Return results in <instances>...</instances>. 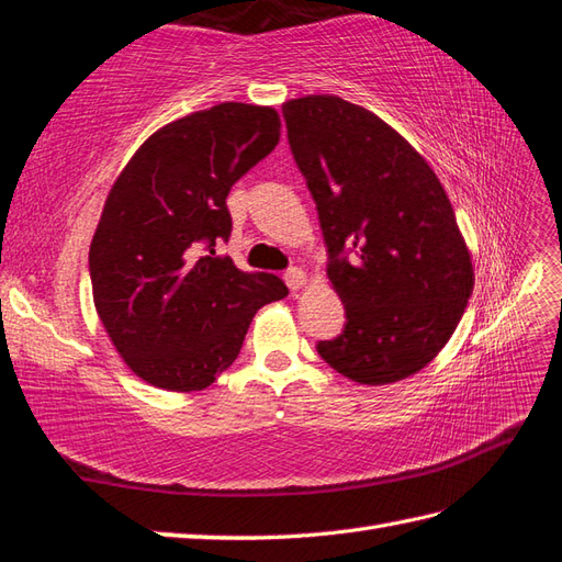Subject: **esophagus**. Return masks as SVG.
I'll use <instances>...</instances> for the list:
<instances>
[{
  "instance_id": "esophagus-1",
  "label": "esophagus",
  "mask_w": 562,
  "mask_h": 562,
  "mask_svg": "<svg viewBox=\"0 0 562 562\" xmlns=\"http://www.w3.org/2000/svg\"><path fill=\"white\" fill-rule=\"evenodd\" d=\"M283 281H285V285H289L291 291H297V289H301V285L305 283V271H303V269H297V267L285 269V273H283Z\"/></svg>"
}]
</instances>
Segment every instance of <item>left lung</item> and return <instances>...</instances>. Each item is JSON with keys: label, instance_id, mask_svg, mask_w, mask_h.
<instances>
[{"label": "left lung", "instance_id": "8db88e82", "mask_svg": "<svg viewBox=\"0 0 562 562\" xmlns=\"http://www.w3.org/2000/svg\"><path fill=\"white\" fill-rule=\"evenodd\" d=\"M283 120L346 310L344 331L317 353L360 384L414 375L450 341L473 291L450 199L375 112L305 95L283 103Z\"/></svg>", "mask_w": 562, "mask_h": 562}]
</instances>
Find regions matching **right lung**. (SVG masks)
I'll return each instance as SVG.
<instances>
[{"label":"right lung","mask_w":562,"mask_h":562,"mask_svg":"<svg viewBox=\"0 0 562 562\" xmlns=\"http://www.w3.org/2000/svg\"><path fill=\"white\" fill-rule=\"evenodd\" d=\"M277 110L221 103L148 136L112 184L89 271L108 336L136 375L170 392L204 390L238 358L255 313L289 295L243 271L228 243L231 187L279 144Z\"/></svg>","instance_id":"obj_1"}]
</instances>
